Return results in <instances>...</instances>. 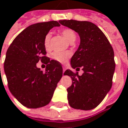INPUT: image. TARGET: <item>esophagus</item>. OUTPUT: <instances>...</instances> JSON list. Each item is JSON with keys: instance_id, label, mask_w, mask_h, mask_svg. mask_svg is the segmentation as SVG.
<instances>
[{"instance_id": "34e87169", "label": "esophagus", "mask_w": 128, "mask_h": 128, "mask_svg": "<svg viewBox=\"0 0 128 128\" xmlns=\"http://www.w3.org/2000/svg\"><path fill=\"white\" fill-rule=\"evenodd\" d=\"M66 70V67H62V74H64V72H65V70Z\"/></svg>"}]
</instances>
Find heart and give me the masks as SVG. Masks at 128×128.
Wrapping results in <instances>:
<instances>
[{
	"label": "heart",
	"mask_w": 128,
	"mask_h": 128,
	"mask_svg": "<svg viewBox=\"0 0 128 128\" xmlns=\"http://www.w3.org/2000/svg\"><path fill=\"white\" fill-rule=\"evenodd\" d=\"M62 34L66 38V40L70 43H73L76 39V34L73 29H64L61 31ZM50 40H51V34L48 33L45 36L44 39V48L47 50L50 51L51 49V44H50ZM70 56V53L69 52H54L51 54L52 58L54 60L57 61L60 63H66L69 59Z\"/></svg>",
	"instance_id": "obj_1"
}]
</instances>
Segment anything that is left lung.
Masks as SVG:
<instances>
[{"label":"left lung","mask_w":128,"mask_h":128,"mask_svg":"<svg viewBox=\"0 0 128 128\" xmlns=\"http://www.w3.org/2000/svg\"><path fill=\"white\" fill-rule=\"evenodd\" d=\"M60 23L77 32L80 40L70 65L76 70L81 68L84 74L79 76L70 70L64 73L72 79V85L67 89L68 103L74 109L92 110L102 102L112 87L115 69L113 48L93 23L76 20H62Z\"/></svg>","instance_id":"left-lung-1"}]
</instances>
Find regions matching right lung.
I'll return each instance as SVG.
<instances>
[{
	"instance_id": "right-lung-1",
	"label": "right lung",
	"mask_w": 128,
	"mask_h": 128,
	"mask_svg": "<svg viewBox=\"0 0 128 128\" xmlns=\"http://www.w3.org/2000/svg\"><path fill=\"white\" fill-rule=\"evenodd\" d=\"M59 26L56 21L32 24L16 36L6 52L4 71L8 88L24 106L48 104L62 76L61 64L46 56L43 43L49 31ZM39 61L47 65L44 72L36 67Z\"/></svg>"
}]
</instances>
